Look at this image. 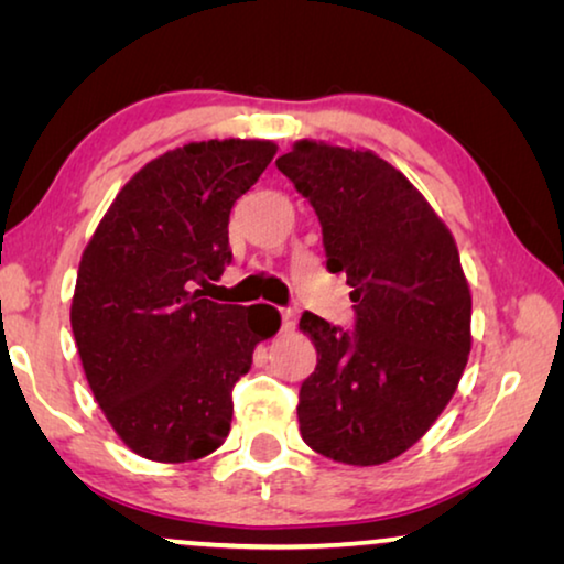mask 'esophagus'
Returning <instances> with one entry per match:
<instances>
[{
    "instance_id": "34e87169",
    "label": "esophagus",
    "mask_w": 564,
    "mask_h": 564,
    "mask_svg": "<svg viewBox=\"0 0 564 564\" xmlns=\"http://www.w3.org/2000/svg\"><path fill=\"white\" fill-rule=\"evenodd\" d=\"M280 315H282V330H284V334H288V330H295L297 313L292 311V307H282Z\"/></svg>"
}]
</instances>
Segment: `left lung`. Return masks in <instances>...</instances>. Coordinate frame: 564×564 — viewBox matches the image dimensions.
<instances>
[{
	"label": "left lung",
	"mask_w": 564,
	"mask_h": 564,
	"mask_svg": "<svg viewBox=\"0 0 564 564\" xmlns=\"http://www.w3.org/2000/svg\"><path fill=\"white\" fill-rule=\"evenodd\" d=\"M276 169L318 215L326 269L354 288V328L300 318L318 351L300 434L328 459L382 465L426 434L465 372L473 297L457 243L375 153L300 141Z\"/></svg>",
	"instance_id": "obj_1"
}]
</instances>
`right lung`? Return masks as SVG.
<instances>
[{"mask_svg": "<svg viewBox=\"0 0 564 564\" xmlns=\"http://www.w3.org/2000/svg\"><path fill=\"white\" fill-rule=\"evenodd\" d=\"M269 141H203L145 164L84 249L72 330L99 408L135 454L192 462L226 442L234 384L280 328L267 305L205 297L234 261L228 220L274 159Z\"/></svg>", "mask_w": 564, "mask_h": 564, "instance_id": "add662e5", "label": "right lung"}]
</instances>
